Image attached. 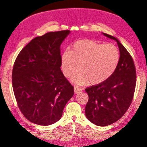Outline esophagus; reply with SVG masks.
Returning <instances> with one entry per match:
<instances>
[{
    "label": "esophagus",
    "mask_w": 147,
    "mask_h": 147,
    "mask_svg": "<svg viewBox=\"0 0 147 147\" xmlns=\"http://www.w3.org/2000/svg\"><path fill=\"white\" fill-rule=\"evenodd\" d=\"M82 90H83V89L81 88V87H74V92H75V94H78V93H80Z\"/></svg>",
    "instance_id": "1"
}]
</instances>
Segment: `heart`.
I'll list each match as a JSON object with an SVG mask.
<instances>
[{
  "label": "heart",
  "instance_id": "obj_1",
  "mask_svg": "<svg viewBox=\"0 0 147 147\" xmlns=\"http://www.w3.org/2000/svg\"><path fill=\"white\" fill-rule=\"evenodd\" d=\"M120 60L119 50L113 44H104L90 39L79 40L72 45L70 51L62 55V68L66 77L77 85L90 82L92 85L102 83L111 77Z\"/></svg>",
  "mask_w": 147,
  "mask_h": 147
}]
</instances>
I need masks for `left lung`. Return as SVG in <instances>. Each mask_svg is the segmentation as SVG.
Instances as JSON below:
<instances>
[{
  "instance_id": "8db88e82",
  "label": "left lung",
  "mask_w": 147,
  "mask_h": 147,
  "mask_svg": "<svg viewBox=\"0 0 147 147\" xmlns=\"http://www.w3.org/2000/svg\"><path fill=\"white\" fill-rule=\"evenodd\" d=\"M103 34L117 42L120 60L114 73L107 81L85 89L89 96L85 116L99 126L111 125L123 116L132 102L136 83L132 57L117 38Z\"/></svg>"
}]
</instances>
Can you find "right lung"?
Here are the masks:
<instances>
[{"label": "right lung", "mask_w": 147, "mask_h": 147, "mask_svg": "<svg viewBox=\"0 0 147 147\" xmlns=\"http://www.w3.org/2000/svg\"><path fill=\"white\" fill-rule=\"evenodd\" d=\"M70 30L35 37L15 61L12 85L17 104L33 123L49 125L60 119L74 87L60 69V46Z\"/></svg>", "instance_id": "add662e5"}]
</instances>
